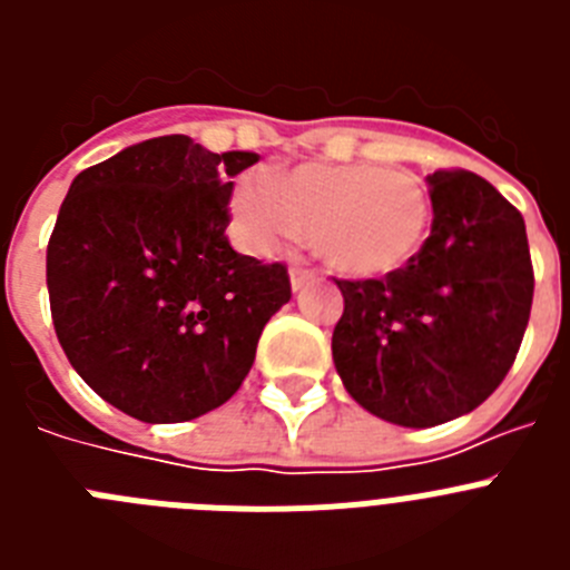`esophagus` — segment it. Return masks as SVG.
<instances>
[{
  "label": "esophagus",
  "mask_w": 570,
  "mask_h": 570,
  "mask_svg": "<svg viewBox=\"0 0 570 570\" xmlns=\"http://www.w3.org/2000/svg\"><path fill=\"white\" fill-rule=\"evenodd\" d=\"M314 279H316V274L311 268H305V265H294V268H291V288L294 291H302L305 285H308V282H314Z\"/></svg>",
  "instance_id": "obj_1"
}]
</instances>
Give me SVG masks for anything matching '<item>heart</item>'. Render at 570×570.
<instances>
[{
  "mask_svg": "<svg viewBox=\"0 0 570 570\" xmlns=\"http://www.w3.org/2000/svg\"><path fill=\"white\" fill-rule=\"evenodd\" d=\"M234 225L254 254L311 239L331 271L385 276L422 250L434 219L428 185L380 165H299L291 174L256 170L234 190Z\"/></svg>",
  "mask_w": 570,
  "mask_h": 570,
  "instance_id": "heart-1",
  "label": "heart"
}]
</instances>
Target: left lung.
I'll return each mask as SVG.
<instances>
[{
	"label": "left lung",
	"instance_id": "left-lung-1",
	"mask_svg": "<svg viewBox=\"0 0 570 570\" xmlns=\"http://www.w3.org/2000/svg\"><path fill=\"white\" fill-rule=\"evenodd\" d=\"M431 236L385 279H336V374L365 411L431 428L500 387L528 328L533 268L525 219L471 170L428 176Z\"/></svg>",
	"mask_w": 570,
	"mask_h": 570
}]
</instances>
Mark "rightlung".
<instances>
[{"mask_svg":"<svg viewBox=\"0 0 570 570\" xmlns=\"http://www.w3.org/2000/svg\"><path fill=\"white\" fill-rule=\"evenodd\" d=\"M259 156L190 136L130 145L70 183L48 242L50 316L73 371L142 422H185L239 391L288 268L230 248V176Z\"/></svg>","mask_w":570,"mask_h":570,"instance_id":"obj_1","label":"right lung"}]
</instances>
